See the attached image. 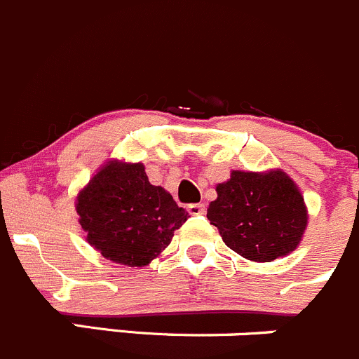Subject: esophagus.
<instances>
[{"label": "esophagus", "mask_w": 359, "mask_h": 359, "mask_svg": "<svg viewBox=\"0 0 359 359\" xmlns=\"http://www.w3.org/2000/svg\"><path fill=\"white\" fill-rule=\"evenodd\" d=\"M188 212L191 216H201L205 212V205L204 204H190L188 205Z\"/></svg>", "instance_id": "esophagus-1"}]
</instances>
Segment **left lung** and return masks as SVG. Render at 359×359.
<instances>
[{
  "mask_svg": "<svg viewBox=\"0 0 359 359\" xmlns=\"http://www.w3.org/2000/svg\"><path fill=\"white\" fill-rule=\"evenodd\" d=\"M216 191L208 219L241 257L272 262L299 246L307 226V209L297 184L283 171H233Z\"/></svg>",
  "mask_w": 359,
  "mask_h": 359,
  "instance_id": "obj_1",
  "label": "left lung"
}]
</instances>
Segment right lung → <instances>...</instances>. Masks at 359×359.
Masks as SVG:
<instances>
[{
    "instance_id": "right-lung-1",
    "label": "right lung",
    "mask_w": 359,
    "mask_h": 359,
    "mask_svg": "<svg viewBox=\"0 0 359 359\" xmlns=\"http://www.w3.org/2000/svg\"><path fill=\"white\" fill-rule=\"evenodd\" d=\"M87 241L108 260L143 267L188 219L171 194L148 181L143 164L109 162L76 198Z\"/></svg>"
}]
</instances>
